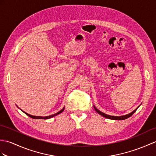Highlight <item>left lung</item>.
Here are the masks:
<instances>
[{"label":"left lung","mask_w":156,"mask_h":156,"mask_svg":"<svg viewBox=\"0 0 156 156\" xmlns=\"http://www.w3.org/2000/svg\"><path fill=\"white\" fill-rule=\"evenodd\" d=\"M139 107V106H138ZM138 107H137L136 109L135 110H133L132 112H131V113L129 114H127V115H122V116H113V115H107L106 114L103 113V112H100V110H98L97 109V108L94 106V108L95 110L96 111V112H98L99 114H100L101 115H102V116L106 118H108V119H115V120H123V119H127L129 117L131 116V115L132 114H133V113L137 110V108H138Z\"/></svg>","instance_id":"1"}]
</instances>
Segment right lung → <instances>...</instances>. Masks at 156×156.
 Listing matches in <instances>:
<instances>
[{
    "instance_id": "right-lung-1",
    "label": "right lung",
    "mask_w": 156,
    "mask_h": 156,
    "mask_svg": "<svg viewBox=\"0 0 156 156\" xmlns=\"http://www.w3.org/2000/svg\"><path fill=\"white\" fill-rule=\"evenodd\" d=\"M64 108H63V109H62L60 111H59L58 112H57L56 114H53V115H49V116H45V117H41V116H35V115H32L28 114L26 113V112H24V113L28 115V116L30 117V118H33V119H49V118H52V117H54V116H55V115H57L58 114H59L62 113V112L64 111Z\"/></svg>"
}]
</instances>
